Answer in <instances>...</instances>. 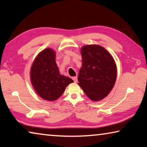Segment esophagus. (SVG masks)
Segmentation results:
<instances>
[{
  "label": "esophagus",
  "mask_w": 147,
  "mask_h": 147,
  "mask_svg": "<svg viewBox=\"0 0 147 147\" xmlns=\"http://www.w3.org/2000/svg\"><path fill=\"white\" fill-rule=\"evenodd\" d=\"M73 80H74V82H77V81H78V79H77V77L76 76L73 77Z\"/></svg>",
  "instance_id": "34e87169"
}]
</instances>
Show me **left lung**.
I'll list each match as a JSON object with an SVG mask.
<instances>
[{"label": "left lung", "mask_w": 147, "mask_h": 147, "mask_svg": "<svg viewBox=\"0 0 147 147\" xmlns=\"http://www.w3.org/2000/svg\"><path fill=\"white\" fill-rule=\"evenodd\" d=\"M82 65L78 85L93 101L105 98L115 85L117 66L112 56L104 47L88 45L82 47Z\"/></svg>", "instance_id": "left-lung-1"}]
</instances>
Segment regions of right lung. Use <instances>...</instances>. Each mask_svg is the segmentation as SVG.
Instances as JSON below:
<instances>
[{
	"instance_id": "add662e5",
	"label": "right lung",
	"mask_w": 147,
	"mask_h": 147,
	"mask_svg": "<svg viewBox=\"0 0 147 147\" xmlns=\"http://www.w3.org/2000/svg\"><path fill=\"white\" fill-rule=\"evenodd\" d=\"M56 52L52 49L42 51L35 58L30 69V80L34 89L45 100H56L66 87L73 80L61 75L56 63Z\"/></svg>"
}]
</instances>
